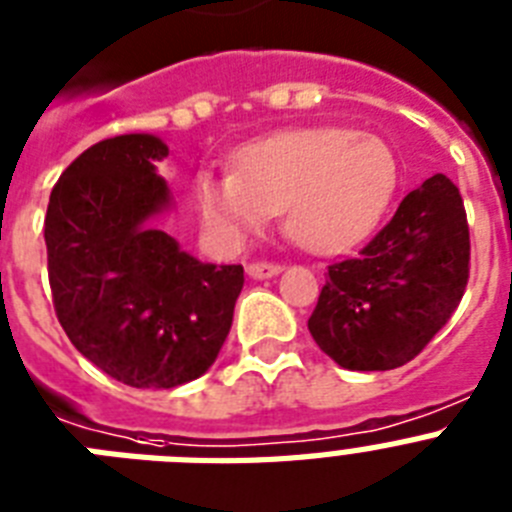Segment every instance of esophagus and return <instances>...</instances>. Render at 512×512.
I'll use <instances>...</instances> for the list:
<instances>
[{
    "instance_id": "1",
    "label": "esophagus",
    "mask_w": 512,
    "mask_h": 512,
    "mask_svg": "<svg viewBox=\"0 0 512 512\" xmlns=\"http://www.w3.org/2000/svg\"><path fill=\"white\" fill-rule=\"evenodd\" d=\"M283 270V265L278 263H268V260H260V263H249L247 265V273L252 278H270V276H278Z\"/></svg>"
}]
</instances>
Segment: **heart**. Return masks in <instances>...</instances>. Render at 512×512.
I'll use <instances>...</instances> for the list:
<instances>
[{
    "instance_id": "obj_1",
    "label": "heart",
    "mask_w": 512,
    "mask_h": 512,
    "mask_svg": "<svg viewBox=\"0 0 512 512\" xmlns=\"http://www.w3.org/2000/svg\"><path fill=\"white\" fill-rule=\"evenodd\" d=\"M398 179V156L380 135L309 127L247 145L234 156V171L203 169L192 192L223 244H242L283 210L296 244L336 252L375 229Z\"/></svg>"
}]
</instances>
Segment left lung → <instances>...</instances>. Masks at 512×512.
<instances>
[{"mask_svg":"<svg viewBox=\"0 0 512 512\" xmlns=\"http://www.w3.org/2000/svg\"><path fill=\"white\" fill-rule=\"evenodd\" d=\"M468 270L461 192L445 174L429 176L359 252L328 265L309 333L346 369L403 367L461 304Z\"/></svg>","mask_w":512,"mask_h":512,"instance_id":"left-lung-1","label":"left lung"}]
</instances>
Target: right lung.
Here are the masks:
<instances>
[{"instance_id": "obj_1", "label": "right lung", "mask_w": 512, "mask_h": 512, "mask_svg": "<svg viewBox=\"0 0 512 512\" xmlns=\"http://www.w3.org/2000/svg\"><path fill=\"white\" fill-rule=\"evenodd\" d=\"M153 135L90 145L62 171L44 221L59 325L85 359L130 388H176L216 362L242 265L200 263L150 218L171 197Z\"/></svg>"}]
</instances>
